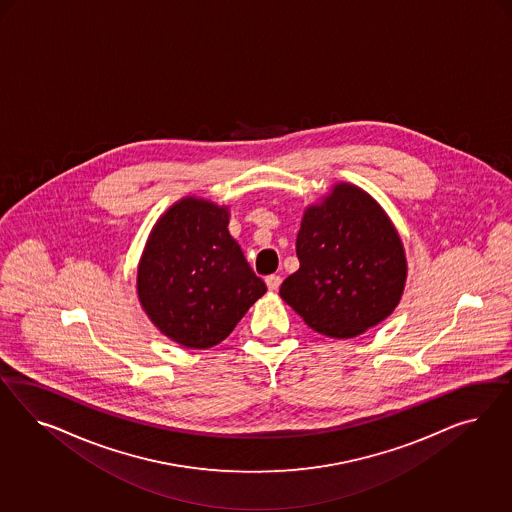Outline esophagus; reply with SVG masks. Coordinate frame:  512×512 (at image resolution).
Listing matches in <instances>:
<instances>
[{
  "label": "esophagus",
  "mask_w": 512,
  "mask_h": 512,
  "mask_svg": "<svg viewBox=\"0 0 512 512\" xmlns=\"http://www.w3.org/2000/svg\"><path fill=\"white\" fill-rule=\"evenodd\" d=\"M266 287L270 289V291H278L279 285H281V278H279L278 274H270V276H266Z\"/></svg>",
  "instance_id": "34e87169"
}]
</instances>
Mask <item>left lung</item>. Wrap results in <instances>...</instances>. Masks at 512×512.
<instances>
[{
  "instance_id": "8db88e82",
  "label": "left lung",
  "mask_w": 512,
  "mask_h": 512,
  "mask_svg": "<svg viewBox=\"0 0 512 512\" xmlns=\"http://www.w3.org/2000/svg\"><path fill=\"white\" fill-rule=\"evenodd\" d=\"M300 268L279 296L313 330L353 338L387 319L402 298L407 264L400 236L368 193L338 184L310 206L296 236Z\"/></svg>"
}]
</instances>
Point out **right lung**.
<instances>
[{"instance_id": "add662e5", "label": "right lung", "mask_w": 512, "mask_h": 512, "mask_svg": "<svg viewBox=\"0 0 512 512\" xmlns=\"http://www.w3.org/2000/svg\"><path fill=\"white\" fill-rule=\"evenodd\" d=\"M227 225V208L187 197L157 221L144 249L140 304L184 347L208 349L225 340L266 293Z\"/></svg>"}]
</instances>
